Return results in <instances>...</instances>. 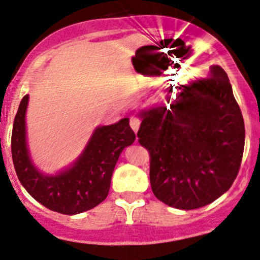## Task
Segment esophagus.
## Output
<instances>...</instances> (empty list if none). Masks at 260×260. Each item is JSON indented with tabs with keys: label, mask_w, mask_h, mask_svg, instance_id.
I'll use <instances>...</instances> for the list:
<instances>
[{
	"label": "esophagus",
	"mask_w": 260,
	"mask_h": 260,
	"mask_svg": "<svg viewBox=\"0 0 260 260\" xmlns=\"http://www.w3.org/2000/svg\"><path fill=\"white\" fill-rule=\"evenodd\" d=\"M140 124H141L140 119L136 118V116H131V118H130V126H131V129L135 131V133H138L139 127H140Z\"/></svg>",
	"instance_id": "34e87169"
}]
</instances>
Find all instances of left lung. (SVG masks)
Instances as JSON below:
<instances>
[{
    "instance_id": "left-lung-1",
    "label": "left lung",
    "mask_w": 260,
    "mask_h": 260,
    "mask_svg": "<svg viewBox=\"0 0 260 260\" xmlns=\"http://www.w3.org/2000/svg\"><path fill=\"white\" fill-rule=\"evenodd\" d=\"M178 89L170 109L141 111L138 138L150 152L156 198L170 207L196 209L216 201L236 180L244 150V121L219 66Z\"/></svg>"
}]
</instances>
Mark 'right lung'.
I'll return each mask as SVG.
<instances>
[{"label": "right lung", "mask_w": 260, "mask_h": 260, "mask_svg": "<svg viewBox=\"0 0 260 260\" xmlns=\"http://www.w3.org/2000/svg\"><path fill=\"white\" fill-rule=\"evenodd\" d=\"M28 95L21 100L13 121L11 151L19 182L36 201L51 211L78 214L96 207L105 200L120 153L135 141L129 119L99 126L85 150L69 169L58 175H44L30 161L26 142V110Z\"/></svg>", "instance_id": "add662e5"}]
</instances>
